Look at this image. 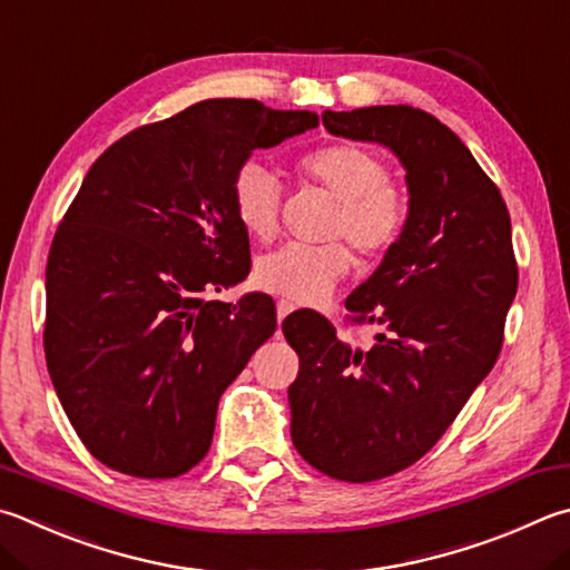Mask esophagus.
Instances as JSON below:
<instances>
[{
	"mask_svg": "<svg viewBox=\"0 0 570 570\" xmlns=\"http://www.w3.org/2000/svg\"><path fill=\"white\" fill-rule=\"evenodd\" d=\"M294 304L292 302H286V298H282V302H278L276 304V316H278V321H284L288 314H292L294 312Z\"/></svg>",
	"mask_w": 570,
	"mask_h": 570,
	"instance_id": "1",
	"label": "esophagus"
}]
</instances>
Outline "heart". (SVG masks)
<instances>
[{
	"label": "heart",
	"instance_id": "heart-1",
	"mask_svg": "<svg viewBox=\"0 0 570 570\" xmlns=\"http://www.w3.org/2000/svg\"><path fill=\"white\" fill-rule=\"evenodd\" d=\"M302 177L324 186L338 202L334 236L364 258L384 256L401 239L409 219V199L389 177V164L361 144H328L298 161ZM232 202L239 222L254 239L268 242L282 219L284 189L264 161H246L234 174ZM351 268L344 244H284L256 264V282L266 292L292 302L316 304L331 294Z\"/></svg>",
	"mask_w": 570,
	"mask_h": 570
}]
</instances>
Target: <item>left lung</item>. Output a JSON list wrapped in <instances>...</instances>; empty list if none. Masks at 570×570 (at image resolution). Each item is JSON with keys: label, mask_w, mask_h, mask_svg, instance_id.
Listing matches in <instances>:
<instances>
[{"label": "left lung", "mask_w": 570, "mask_h": 570, "mask_svg": "<svg viewBox=\"0 0 570 570\" xmlns=\"http://www.w3.org/2000/svg\"><path fill=\"white\" fill-rule=\"evenodd\" d=\"M336 137L384 144L406 169L409 219L384 262L346 298L376 326L356 348L302 308L282 331L298 354L292 441L331 479H386L429 453L501 354L519 288L505 202L465 144L406 105L321 114Z\"/></svg>", "instance_id": "1"}]
</instances>
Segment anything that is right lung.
<instances>
[{"instance_id": "right-lung-1", "label": "right lung", "mask_w": 570, "mask_h": 570, "mask_svg": "<svg viewBox=\"0 0 570 570\" xmlns=\"http://www.w3.org/2000/svg\"><path fill=\"white\" fill-rule=\"evenodd\" d=\"M314 127L312 111L206 99L91 164L47 258L45 354L77 436L109 469L174 479L209 451L222 393L276 331L272 296L206 298L252 268L234 174Z\"/></svg>"}]
</instances>
